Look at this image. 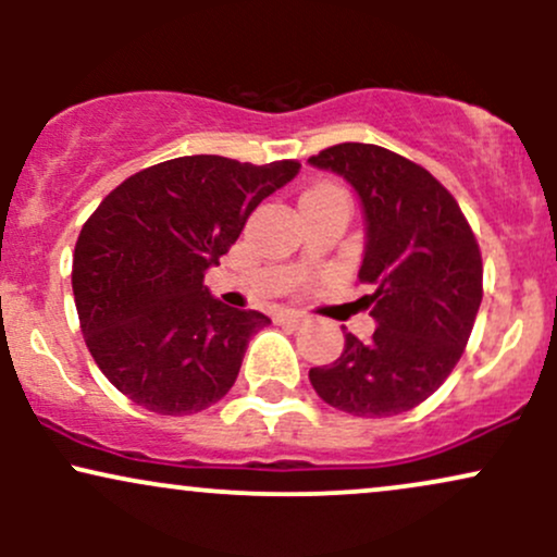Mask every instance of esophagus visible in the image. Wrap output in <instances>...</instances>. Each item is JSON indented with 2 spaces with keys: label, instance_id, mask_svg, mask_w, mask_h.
<instances>
[{
  "label": "esophagus",
  "instance_id": "34e87169",
  "mask_svg": "<svg viewBox=\"0 0 557 557\" xmlns=\"http://www.w3.org/2000/svg\"><path fill=\"white\" fill-rule=\"evenodd\" d=\"M277 322L290 324V327H300V324H306V314H300V311H280Z\"/></svg>",
  "mask_w": 557,
  "mask_h": 557
}]
</instances>
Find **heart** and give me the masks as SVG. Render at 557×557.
<instances>
[{
  "instance_id": "1",
  "label": "heart",
  "mask_w": 557,
  "mask_h": 557,
  "mask_svg": "<svg viewBox=\"0 0 557 557\" xmlns=\"http://www.w3.org/2000/svg\"><path fill=\"white\" fill-rule=\"evenodd\" d=\"M314 190H335V194H343V190L335 188V185H317V188H311L309 194H314Z\"/></svg>"
}]
</instances>
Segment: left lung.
<instances>
[{
  "label": "left lung",
  "instance_id": "1",
  "mask_svg": "<svg viewBox=\"0 0 557 557\" xmlns=\"http://www.w3.org/2000/svg\"><path fill=\"white\" fill-rule=\"evenodd\" d=\"M361 198V283L376 330L345 332L341 359L309 372L317 395L382 419L424 403L456 369L482 304V253L456 198L421 164L374 144H337L309 159ZM345 330V327H343Z\"/></svg>",
  "mask_w": 557,
  "mask_h": 557
}]
</instances>
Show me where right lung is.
Returning <instances> with one entry per match:
<instances>
[{"mask_svg": "<svg viewBox=\"0 0 557 557\" xmlns=\"http://www.w3.org/2000/svg\"><path fill=\"white\" fill-rule=\"evenodd\" d=\"M298 170L296 159L259 168L177 157L131 175L96 207L75 243L73 296L96 367L120 393L162 417L225 398L270 317L216 300L203 272Z\"/></svg>", "mask_w": 557, "mask_h": 557, "instance_id": "1", "label": "right lung"}]
</instances>
